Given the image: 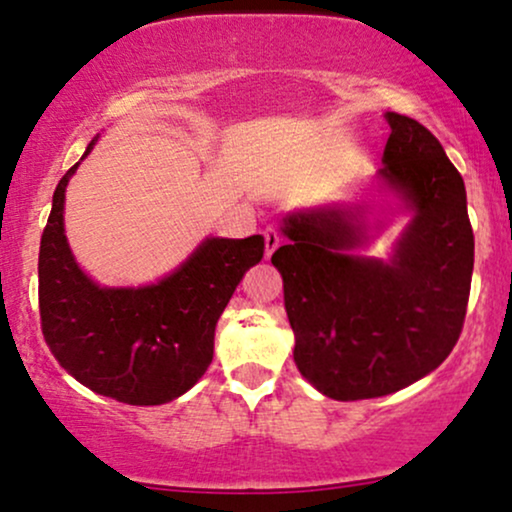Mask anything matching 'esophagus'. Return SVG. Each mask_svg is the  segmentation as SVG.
<instances>
[{
  "instance_id": "obj_1",
  "label": "esophagus",
  "mask_w": 512,
  "mask_h": 512,
  "mask_svg": "<svg viewBox=\"0 0 512 512\" xmlns=\"http://www.w3.org/2000/svg\"><path fill=\"white\" fill-rule=\"evenodd\" d=\"M281 245V231L276 226L264 228V255L272 257V252Z\"/></svg>"
}]
</instances>
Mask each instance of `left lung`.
I'll use <instances>...</instances> for the list:
<instances>
[{
  "label": "left lung",
  "instance_id": "left-lung-1",
  "mask_svg": "<svg viewBox=\"0 0 512 512\" xmlns=\"http://www.w3.org/2000/svg\"><path fill=\"white\" fill-rule=\"evenodd\" d=\"M380 178L416 216L390 262L351 255L358 209L286 219L272 255L284 279L293 361L322 395L354 402L392 395L436 370L460 339L474 269L464 180L421 122L387 113Z\"/></svg>",
  "mask_w": 512,
  "mask_h": 512
}]
</instances>
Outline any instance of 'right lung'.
Returning a JSON list of instances; mask_svg holds the SVG:
<instances>
[{
    "label": "right lung",
    "instance_id": "obj_1",
    "mask_svg": "<svg viewBox=\"0 0 512 512\" xmlns=\"http://www.w3.org/2000/svg\"><path fill=\"white\" fill-rule=\"evenodd\" d=\"M96 142L91 139L86 154ZM76 166L57 185L40 238L43 337L60 366L88 390L125 404H166L209 368L216 322L245 272L262 260L264 238H209L154 286L101 289L76 267L64 238V190Z\"/></svg>",
    "mask_w": 512,
    "mask_h": 512
}]
</instances>
